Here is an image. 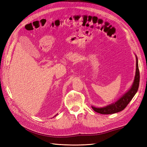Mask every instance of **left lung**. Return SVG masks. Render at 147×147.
<instances>
[{"mask_svg": "<svg viewBox=\"0 0 147 147\" xmlns=\"http://www.w3.org/2000/svg\"><path fill=\"white\" fill-rule=\"evenodd\" d=\"M140 84V71L138 68V58L136 57V75L135 78V81L132 85L131 89L125 93L122 97L118 100L112 104L106 106L105 107L102 108H96L93 107L92 109L93 111L98 112L99 114H114L116 112H120L124 110L126 107V106L128 105L130 101L131 100L133 96H135L136 93L138 91V87Z\"/></svg>", "mask_w": 147, "mask_h": 147, "instance_id": "obj_1", "label": "left lung"}]
</instances>
